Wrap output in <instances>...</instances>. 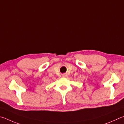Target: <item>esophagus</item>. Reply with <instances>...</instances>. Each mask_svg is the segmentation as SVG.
<instances>
[{
    "label": "esophagus",
    "mask_w": 124,
    "mask_h": 124,
    "mask_svg": "<svg viewBox=\"0 0 124 124\" xmlns=\"http://www.w3.org/2000/svg\"><path fill=\"white\" fill-rule=\"evenodd\" d=\"M62 77H67V75L66 74H63L62 75Z\"/></svg>",
    "instance_id": "34e87169"
}]
</instances>
